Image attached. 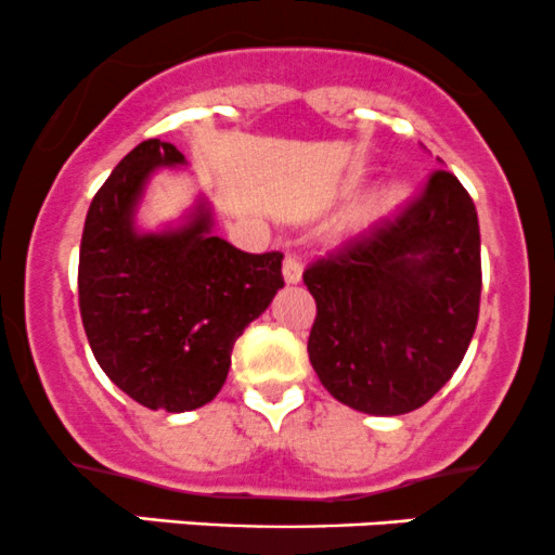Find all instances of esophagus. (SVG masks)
Instances as JSON below:
<instances>
[{"label": "esophagus", "instance_id": "obj_1", "mask_svg": "<svg viewBox=\"0 0 555 555\" xmlns=\"http://www.w3.org/2000/svg\"><path fill=\"white\" fill-rule=\"evenodd\" d=\"M284 279H287V284H297L302 279V263L297 255H287L284 258Z\"/></svg>", "mask_w": 555, "mask_h": 555}]
</instances>
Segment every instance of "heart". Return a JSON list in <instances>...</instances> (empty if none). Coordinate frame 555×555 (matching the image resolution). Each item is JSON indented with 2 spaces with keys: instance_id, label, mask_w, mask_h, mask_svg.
<instances>
[{
  "instance_id": "b5f03b06",
  "label": "heart",
  "mask_w": 555,
  "mask_h": 555,
  "mask_svg": "<svg viewBox=\"0 0 555 555\" xmlns=\"http://www.w3.org/2000/svg\"><path fill=\"white\" fill-rule=\"evenodd\" d=\"M400 197H403V192H400L398 186H389L379 194V199H376V208H392L395 203H400Z\"/></svg>"
}]
</instances>
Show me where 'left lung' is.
<instances>
[{
	"label": "left lung",
	"instance_id": "8db88e82",
	"mask_svg": "<svg viewBox=\"0 0 555 555\" xmlns=\"http://www.w3.org/2000/svg\"><path fill=\"white\" fill-rule=\"evenodd\" d=\"M308 356L339 403L400 416L435 398L464 361L479 319L477 208L435 170L398 216L313 260Z\"/></svg>",
	"mask_w": 555,
	"mask_h": 555
}]
</instances>
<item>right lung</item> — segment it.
I'll return each instance as SVG.
<instances>
[{"mask_svg":"<svg viewBox=\"0 0 555 555\" xmlns=\"http://www.w3.org/2000/svg\"><path fill=\"white\" fill-rule=\"evenodd\" d=\"M184 163L170 142L137 144L91 199L78 258V306L96 363L139 405L168 413L221 392L234 343L284 287V255L242 253L212 234L205 199L181 227L137 231L150 176Z\"/></svg>","mask_w":555,"mask_h":555,"instance_id":"obj_1","label":"right lung"}]
</instances>
